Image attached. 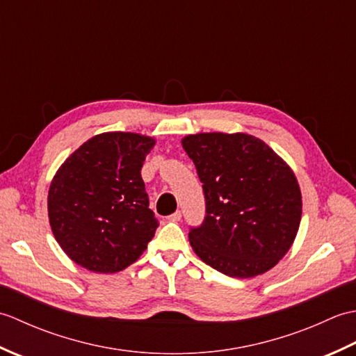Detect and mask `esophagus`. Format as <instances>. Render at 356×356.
<instances>
[{
  "mask_svg": "<svg viewBox=\"0 0 356 356\" xmlns=\"http://www.w3.org/2000/svg\"><path fill=\"white\" fill-rule=\"evenodd\" d=\"M180 218H182V213H180V211H176V213L168 217V220L170 222H180Z\"/></svg>",
  "mask_w": 356,
  "mask_h": 356,
  "instance_id": "esophagus-1",
  "label": "esophagus"
}]
</instances>
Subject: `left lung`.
Returning a JSON list of instances; mask_svg holds the SVG:
<instances>
[{
    "label": "left lung",
    "mask_w": 356,
    "mask_h": 356,
    "mask_svg": "<svg viewBox=\"0 0 356 356\" xmlns=\"http://www.w3.org/2000/svg\"><path fill=\"white\" fill-rule=\"evenodd\" d=\"M182 147L207 200L205 222L188 234L193 251L236 278L274 268L297 237L303 208L291 166L246 133L188 134Z\"/></svg>",
    "instance_id": "8db88e82"
}]
</instances>
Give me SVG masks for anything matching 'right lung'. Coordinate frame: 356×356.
I'll return each mask as SVG.
<instances>
[{
	"label": "right lung",
	"instance_id": "right-lung-1",
	"mask_svg": "<svg viewBox=\"0 0 356 356\" xmlns=\"http://www.w3.org/2000/svg\"><path fill=\"white\" fill-rule=\"evenodd\" d=\"M156 140L110 131L82 143L59 166L49 188L51 232L70 259L97 274L130 266L154 237L140 170Z\"/></svg>",
	"mask_w": 356,
	"mask_h": 356
}]
</instances>
